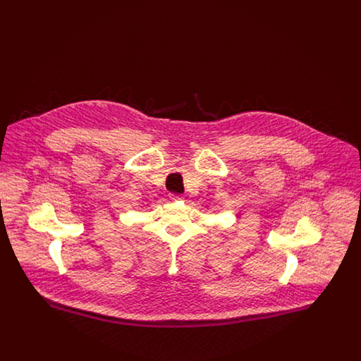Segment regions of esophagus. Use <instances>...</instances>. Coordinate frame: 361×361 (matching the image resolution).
Here are the masks:
<instances>
[{
    "label": "esophagus",
    "instance_id": "1",
    "mask_svg": "<svg viewBox=\"0 0 361 361\" xmlns=\"http://www.w3.org/2000/svg\"><path fill=\"white\" fill-rule=\"evenodd\" d=\"M171 199H172V200H182L183 197H182L180 195H175V193H172V195H171Z\"/></svg>",
    "mask_w": 361,
    "mask_h": 361
}]
</instances>
